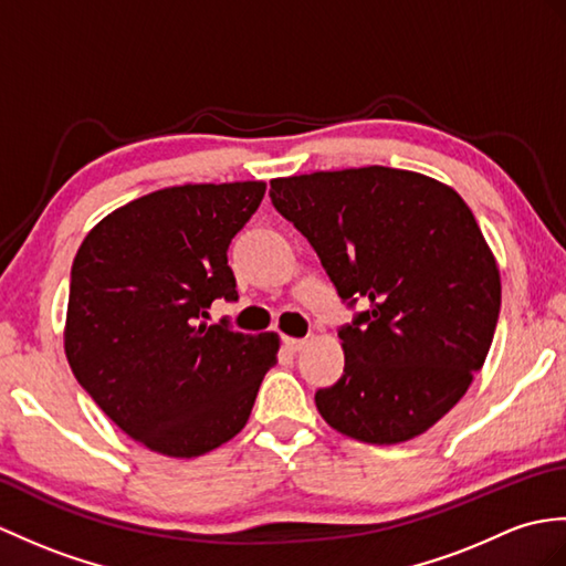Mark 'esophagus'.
Segmentation results:
<instances>
[{
  "label": "esophagus",
  "mask_w": 566,
  "mask_h": 566,
  "mask_svg": "<svg viewBox=\"0 0 566 566\" xmlns=\"http://www.w3.org/2000/svg\"><path fill=\"white\" fill-rule=\"evenodd\" d=\"M282 343L289 352H301L306 347V339H298V337H282Z\"/></svg>",
  "instance_id": "1"
}]
</instances>
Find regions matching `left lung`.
<instances>
[{
    "label": "left lung",
    "instance_id": "obj_1",
    "mask_svg": "<svg viewBox=\"0 0 566 566\" xmlns=\"http://www.w3.org/2000/svg\"><path fill=\"white\" fill-rule=\"evenodd\" d=\"M270 197L339 298L369 304L337 331L345 374L315 392L318 412L364 443L424 433L482 369L502 306L470 207L439 180L386 166L274 178Z\"/></svg>",
    "mask_w": 566,
    "mask_h": 566
}]
</instances>
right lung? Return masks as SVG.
<instances>
[{
  "mask_svg": "<svg viewBox=\"0 0 566 566\" xmlns=\"http://www.w3.org/2000/svg\"><path fill=\"white\" fill-rule=\"evenodd\" d=\"M265 188L156 190L98 221L76 251L67 361L101 410L156 453L195 458L233 439L277 361L274 333L205 323L214 298H239L227 251Z\"/></svg>",
  "mask_w": 566,
  "mask_h": 566,
  "instance_id": "add662e5",
  "label": "right lung"
}]
</instances>
